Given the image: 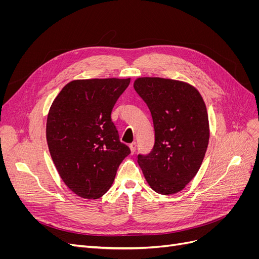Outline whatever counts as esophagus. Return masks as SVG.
I'll list each match as a JSON object with an SVG mask.
<instances>
[{
	"mask_svg": "<svg viewBox=\"0 0 259 259\" xmlns=\"http://www.w3.org/2000/svg\"><path fill=\"white\" fill-rule=\"evenodd\" d=\"M136 143H132V144H130V149H131V153L133 154L135 152V150H136Z\"/></svg>",
	"mask_w": 259,
	"mask_h": 259,
	"instance_id": "obj_1",
	"label": "esophagus"
}]
</instances>
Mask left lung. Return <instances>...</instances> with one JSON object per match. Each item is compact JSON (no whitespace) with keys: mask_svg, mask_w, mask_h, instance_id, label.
I'll return each mask as SVG.
<instances>
[{"mask_svg":"<svg viewBox=\"0 0 259 259\" xmlns=\"http://www.w3.org/2000/svg\"><path fill=\"white\" fill-rule=\"evenodd\" d=\"M134 89L151 112L154 146L138 155L148 185L163 195L182 191L199 171L209 140L206 106L191 84L156 76L137 77Z\"/></svg>","mask_w":259,"mask_h":259,"instance_id":"8db88e82","label":"left lung"}]
</instances>
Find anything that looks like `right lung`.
I'll return each instance as SVG.
<instances>
[{"label":"right lung","instance_id":"add662e5","mask_svg":"<svg viewBox=\"0 0 259 259\" xmlns=\"http://www.w3.org/2000/svg\"><path fill=\"white\" fill-rule=\"evenodd\" d=\"M131 79L73 80L54 99L46 140L62 182L84 199L110 189L121 162L131 153L111 121L117 98Z\"/></svg>","mask_w":259,"mask_h":259}]
</instances>
